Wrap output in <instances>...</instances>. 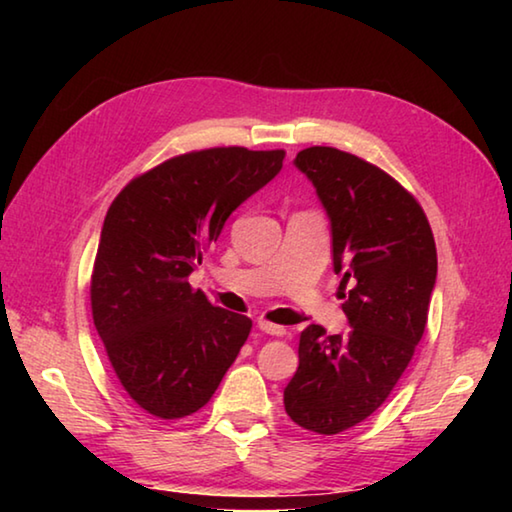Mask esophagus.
<instances>
[{
	"instance_id": "obj_1",
	"label": "esophagus",
	"mask_w": 512,
	"mask_h": 512,
	"mask_svg": "<svg viewBox=\"0 0 512 512\" xmlns=\"http://www.w3.org/2000/svg\"><path fill=\"white\" fill-rule=\"evenodd\" d=\"M259 329L268 336H287V327L284 325H275L271 320H259Z\"/></svg>"
}]
</instances>
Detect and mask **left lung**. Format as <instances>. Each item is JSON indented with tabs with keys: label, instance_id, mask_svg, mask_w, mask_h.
<instances>
[{
	"label": "left lung",
	"instance_id": "obj_1",
	"mask_svg": "<svg viewBox=\"0 0 512 512\" xmlns=\"http://www.w3.org/2000/svg\"><path fill=\"white\" fill-rule=\"evenodd\" d=\"M296 167L332 221L334 273L348 289L343 311L352 329H302L284 409L302 429L334 436L375 413L411 363L436 284V241L415 196L375 164L309 146Z\"/></svg>",
	"mask_w": 512,
	"mask_h": 512
}]
</instances>
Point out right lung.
Masks as SVG:
<instances>
[{
    "label": "right lung",
    "instance_id": "right-lung-1",
    "mask_svg": "<svg viewBox=\"0 0 512 512\" xmlns=\"http://www.w3.org/2000/svg\"><path fill=\"white\" fill-rule=\"evenodd\" d=\"M284 155L244 146L173 155L108 207L90 277L92 318L121 388L153 418L203 409L253 329L187 275L225 219L277 176Z\"/></svg>",
    "mask_w": 512,
    "mask_h": 512
}]
</instances>
